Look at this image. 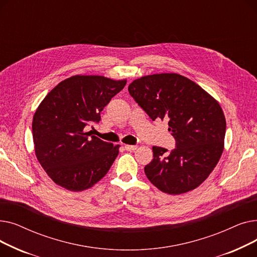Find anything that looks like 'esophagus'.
Listing matches in <instances>:
<instances>
[{"instance_id": "obj_1", "label": "esophagus", "mask_w": 257, "mask_h": 257, "mask_svg": "<svg viewBox=\"0 0 257 257\" xmlns=\"http://www.w3.org/2000/svg\"><path fill=\"white\" fill-rule=\"evenodd\" d=\"M125 149H126L127 151H130V152H132V151H134V150H137V149H138V146H131V145H125Z\"/></svg>"}]
</instances>
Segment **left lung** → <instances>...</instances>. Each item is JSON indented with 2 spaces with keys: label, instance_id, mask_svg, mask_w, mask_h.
Instances as JSON below:
<instances>
[{
  "label": "left lung",
  "instance_id": "obj_1",
  "mask_svg": "<svg viewBox=\"0 0 257 257\" xmlns=\"http://www.w3.org/2000/svg\"><path fill=\"white\" fill-rule=\"evenodd\" d=\"M128 90L153 120L168 119L176 148L154 146L146 176L158 190L180 195L203 183L224 150L226 119L219 102L194 81L175 73L136 79Z\"/></svg>",
  "mask_w": 257,
  "mask_h": 257
}]
</instances>
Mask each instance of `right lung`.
<instances>
[{"instance_id":"add662e5","label":"right lung","mask_w":257,"mask_h":257,"mask_svg":"<svg viewBox=\"0 0 257 257\" xmlns=\"http://www.w3.org/2000/svg\"><path fill=\"white\" fill-rule=\"evenodd\" d=\"M127 80L76 75L54 87L37 107L32 121L34 151L40 166L57 185L82 192L99 182L112 166L119 145L85 132L124 88Z\"/></svg>"}]
</instances>
